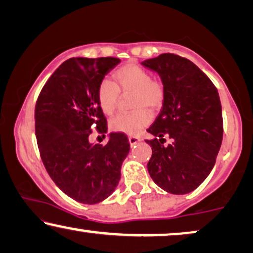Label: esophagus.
Returning a JSON list of instances; mask_svg holds the SVG:
<instances>
[{
  "mask_svg": "<svg viewBox=\"0 0 253 253\" xmlns=\"http://www.w3.org/2000/svg\"><path fill=\"white\" fill-rule=\"evenodd\" d=\"M128 141H129V144L130 146H135L136 143H139L140 142V139L137 136H129L128 137Z\"/></svg>",
  "mask_w": 253,
  "mask_h": 253,
  "instance_id": "34e87169",
  "label": "esophagus"
}]
</instances>
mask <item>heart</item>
Segmentation results:
<instances>
[{
  "label": "heart",
  "mask_w": 253,
  "mask_h": 253,
  "mask_svg": "<svg viewBox=\"0 0 253 253\" xmlns=\"http://www.w3.org/2000/svg\"><path fill=\"white\" fill-rule=\"evenodd\" d=\"M120 93L132 92V113H121L112 118L113 132L136 134L150 123V113H156L166 100V85L161 80L151 79V74L136 63H127L113 73V82L104 80L97 90L100 110L110 116L117 109Z\"/></svg>",
  "instance_id": "1"
}]
</instances>
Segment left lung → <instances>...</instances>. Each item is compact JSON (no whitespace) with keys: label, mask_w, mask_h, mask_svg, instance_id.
Returning <instances> with one entry per match:
<instances>
[{"label":"left lung","mask_w":253,"mask_h":253,"mask_svg":"<svg viewBox=\"0 0 253 253\" xmlns=\"http://www.w3.org/2000/svg\"><path fill=\"white\" fill-rule=\"evenodd\" d=\"M141 65L160 75L167 91L160 114L147 129L154 135L146 140L153 149L148 172L169 193H190L211 173L222 143L217 89L193 62L176 54H161ZM166 137L173 142L164 147Z\"/></svg>","instance_id":"1"}]
</instances>
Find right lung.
I'll return each instance as SVG.
<instances>
[{
    "label": "right lung",
    "mask_w": 253,
    "mask_h": 253,
    "mask_svg": "<svg viewBox=\"0 0 253 253\" xmlns=\"http://www.w3.org/2000/svg\"><path fill=\"white\" fill-rule=\"evenodd\" d=\"M117 58H72L52 74L36 104V137L49 177L63 193L82 204H98L112 194L129 153L123 133L109 142L90 143L92 127L106 133L97 90Z\"/></svg>",
    "instance_id": "right-lung-1"
}]
</instances>
